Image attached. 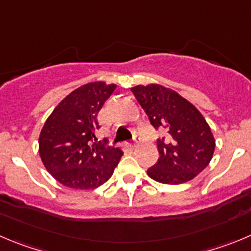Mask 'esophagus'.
<instances>
[{
    "instance_id": "1",
    "label": "esophagus",
    "mask_w": 251,
    "mask_h": 251,
    "mask_svg": "<svg viewBox=\"0 0 251 251\" xmlns=\"http://www.w3.org/2000/svg\"><path fill=\"white\" fill-rule=\"evenodd\" d=\"M136 144H137V136H136V135H135V141H133L132 144L128 145V147H130L131 150H133V149H135V147H136Z\"/></svg>"
}]
</instances>
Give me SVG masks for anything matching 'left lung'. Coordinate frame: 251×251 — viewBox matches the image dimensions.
I'll list each match as a JSON object with an SVG mask.
<instances>
[{"instance_id":"left-lung-1","label":"left lung","mask_w":251,"mask_h":251,"mask_svg":"<svg viewBox=\"0 0 251 251\" xmlns=\"http://www.w3.org/2000/svg\"><path fill=\"white\" fill-rule=\"evenodd\" d=\"M156 130L160 158L147 170L154 181L179 184L191 181L210 162L215 141L205 119L188 100L157 84L131 88Z\"/></svg>"}]
</instances>
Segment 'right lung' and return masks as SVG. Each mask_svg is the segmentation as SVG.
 <instances>
[{"instance_id":"add662e5","label":"right lung","mask_w":251,"mask_h":251,"mask_svg":"<svg viewBox=\"0 0 251 251\" xmlns=\"http://www.w3.org/2000/svg\"><path fill=\"white\" fill-rule=\"evenodd\" d=\"M116 85L102 81L75 89L53 110L39 136L42 162L59 183L97 188L114 173L124 152L98 142V114Z\"/></svg>"}]
</instances>
